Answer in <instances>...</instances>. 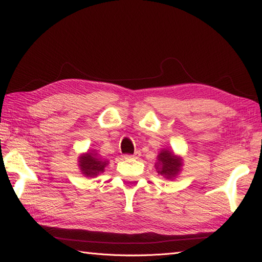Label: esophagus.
Instances as JSON below:
<instances>
[{"label": "esophagus", "mask_w": 262, "mask_h": 262, "mask_svg": "<svg viewBox=\"0 0 262 262\" xmlns=\"http://www.w3.org/2000/svg\"><path fill=\"white\" fill-rule=\"evenodd\" d=\"M140 155H141V153L140 152H135V154H125L124 155V159H126V160H129V159H138L140 158Z\"/></svg>", "instance_id": "obj_1"}]
</instances>
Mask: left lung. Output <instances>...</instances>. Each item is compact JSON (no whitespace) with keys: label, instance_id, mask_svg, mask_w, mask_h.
Masks as SVG:
<instances>
[{"label":"left lung","instance_id":"8db88e82","mask_svg":"<svg viewBox=\"0 0 262 262\" xmlns=\"http://www.w3.org/2000/svg\"><path fill=\"white\" fill-rule=\"evenodd\" d=\"M181 168L182 159L177 157L169 149H162L158 155V162L155 163V169H157L158 173L165 179H173L181 171Z\"/></svg>","mask_w":262,"mask_h":262}]
</instances>
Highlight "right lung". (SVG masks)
<instances>
[{"mask_svg":"<svg viewBox=\"0 0 262 262\" xmlns=\"http://www.w3.org/2000/svg\"><path fill=\"white\" fill-rule=\"evenodd\" d=\"M107 164L108 161L99 158L98 154L94 153V151L82 154L79 158V166L82 174H84L85 177L94 178L99 176L104 171Z\"/></svg>","mask_w":262,"mask_h":262,"instance_id":"1","label":"right lung"}]
</instances>
